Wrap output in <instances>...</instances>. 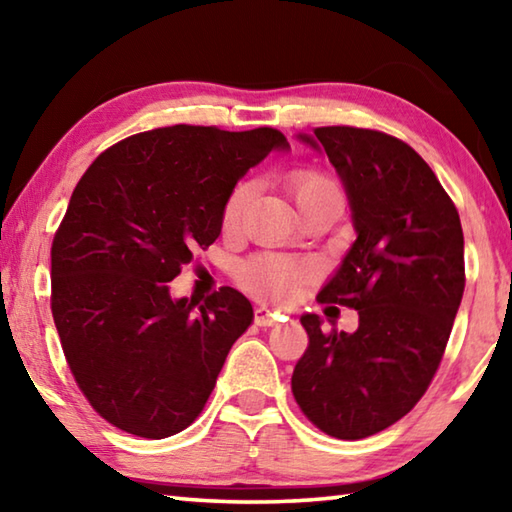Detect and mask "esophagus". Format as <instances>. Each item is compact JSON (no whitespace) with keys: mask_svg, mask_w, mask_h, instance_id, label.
Returning <instances> with one entry per match:
<instances>
[{"mask_svg":"<svg viewBox=\"0 0 512 512\" xmlns=\"http://www.w3.org/2000/svg\"><path fill=\"white\" fill-rule=\"evenodd\" d=\"M255 323L259 327H273L277 323V318L266 307H257L255 309Z\"/></svg>","mask_w":512,"mask_h":512,"instance_id":"34e87169","label":"esophagus"}]
</instances>
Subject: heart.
Wrapping results in <instances>:
<instances>
[{"mask_svg": "<svg viewBox=\"0 0 512 512\" xmlns=\"http://www.w3.org/2000/svg\"><path fill=\"white\" fill-rule=\"evenodd\" d=\"M284 185H287L289 194L293 196V201L298 203L300 210H305L309 203L318 201V198L341 196V189L334 183L332 176L311 167L291 171L287 180H284ZM253 196L255 183H250V180H244V183L230 189L221 210L223 230L235 232L244 225L250 203H253ZM311 275H314V271H311L309 264L300 262V259L280 255L250 257L237 271L239 284L250 293V296L266 302H275V305H291V302L298 298L300 289L311 280Z\"/></svg>", "mask_w": 512, "mask_h": 512, "instance_id": "obj_1", "label": "heart"}]
</instances>
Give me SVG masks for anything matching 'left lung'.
<instances>
[{"instance_id": "8db88e82", "label": "left lung", "mask_w": 512, "mask_h": 512, "mask_svg": "<svg viewBox=\"0 0 512 512\" xmlns=\"http://www.w3.org/2000/svg\"><path fill=\"white\" fill-rule=\"evenodd\" d=\"M300 140L339 171L357 230L318 300L357 309L359 327L323 332L302 316L309 345L291 391L327 436L361 440L404 418L443 361L465 289L463 228L436 173L397 137L323 126Z\"/></svg>"}]
</instances>
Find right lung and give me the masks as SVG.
Returning <instances> with one entry per match:
<instances>
[{"instance_id":"1","label":"right lung","mask_w":512,"mask_h":512,"mask_svg":"<svg viewBox=\"0 0 512 512\" xmlns=\"http://www.w3.org/2000/svg\"><path fill=\"white\" fill-rule=\"evenodd\" d=\"M275 128L167 126L117 142L69 198L51 244V314L90 406L140 438L187 429L253 305L221 287L173 300L169 282L221 235L225 196L273 149Z\"/></svg>"}]
</instances>
